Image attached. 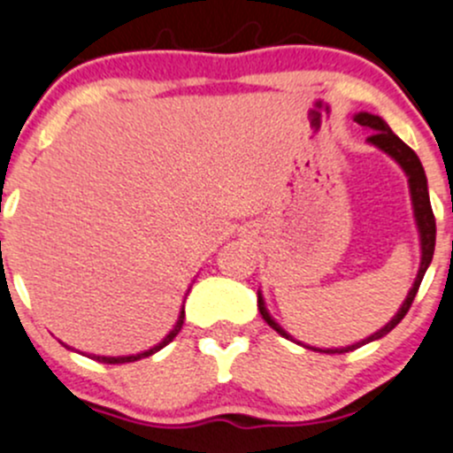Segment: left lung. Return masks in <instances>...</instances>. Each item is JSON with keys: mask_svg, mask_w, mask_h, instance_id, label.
I'll list each match as a JSON object with an SVG mask.
<instances>
[{"mask_svg": "<svg viewBox=\"0 0 453 453\" xmlns=\"http://www.w3.org/2000/svg\"><path fill=\"white\" fill-rule=\"evenodd\" d=\"M355 120L359 125H364V127L372 129V134L368 136L370 145L379 147L380 151H385L388 156H392V158L396 160L398 165H401L403 172H405L407 182H410L411 207H414L416 226H418V235H420V266H418V275H416V280H414V286H411L410 293H407L405 302L401 303V308H398L396 315L392 317V321H388V324H385L383 328L379 330V333L370 334L368 339H364V342H359V343H352V346H348V348H328V350H321V348L306 346V348H311V350L326 352V355H343V352H350V350H355V348L365 346V343H370V342H377V339L385 337L389 330L396 328V326L401 324L403 317L407 315V311H410V306H411V302H414L416 293H418V286H420V281H423L425 271H427V266L432 264L434 246H436V220H434L432 203H429L427 178H425V169H423V165H420L418 156H416L414 150H411V147H407L405 142H403L401 138H398L396 134L389 129V125L385 123L380 116L368 114V111H359V114L355 116ZM257 308H259V315H262V319L266 321V324L271 326L275 333H280L281 337L295 342V339L290 337V334L286 333V330L281 328V326L277 324V321L273 319L271 315H268L266 303H264V297H262V293H259V290H257Z\"/></svg>", "mask_w": 453, "mask_h": 453, "instance_id": "left-lung-1", "label": "left lung"}]
</instances>
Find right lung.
<instances>
[{
    "mask_svg": "<svg viewBox=\"0 0 453 453\" xmlns=\"http://www.w3.org/2000/svg\"><path fill=\"white\" fill-rule=\"evenodd\" d=\"M182 321H185V306H182L180 315H178V321H176V326H173V328L169 330V334H167V337H165L163 342H160V343H156L154 348H150V350H145V352H138V355H129V357H98V355H89V359L98 361V364H132V361L145 359V357H151V355H154V352L163 350V348L167 346L169 342H173V337H176V334L180 333V328H182ZM64 346H65V343H64ZM65 348H68V350H73V348H70V346H65Z\"/></svg>",
    "mask_w": 453,
    "mask_h": 453,
    "instance_id": "add662e5",
    "label": "right lung"
}]
</instances>
